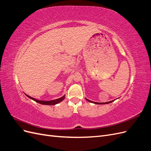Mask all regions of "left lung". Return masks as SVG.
Listing matches in <instances>:
<instances>
[{
	"instance_id": "left-lung-1",
	"label": "left lung",
	"mask_w": 151,
	"mask_h": 151,
	"mask_svg": "<svg viewBox=\"0 0 151 151\" xmlns=\"http://www.w3.org/2000/svg\"><path fill=\"white\" fill-rule=\"evenodd\" d=\"M86 100L87 101H89V102H91V103H94V104H108V103H111V102H113V101H109V102H106V103H97V102H94V101H90V100H89V99H86Z\"/></svg>"
}]
</instances>
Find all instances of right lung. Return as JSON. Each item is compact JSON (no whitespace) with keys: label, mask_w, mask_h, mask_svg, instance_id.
I'll list each match as a JSON object with an SVG mask.
<instances>
[{"label":"right lung","mask_w":151,"mask_h":151,"mask_svg":"<svg viewBox=\"0 0 151 151\" xmlns=\"http://www.w3.org/2000/svg\"><path fill=\"white\" fill-rule=\"evenodd\" d=\"M26 95L28 98H29L30 99L34 100V101H36V102H37V103H38L40 104H47V105H55V104H57L58 103L61 102L65 98V95H64V96H63L62 97H61L60 98L57 99H55V100H52V101H40V100H38V99H35L33 98H32V97L29 96H28V95H27V94H26Z\"/></svg>","instance_id":"obj_1"}]
</instances>
